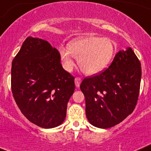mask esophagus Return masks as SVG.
<instances>
[{
	"label": "esophagus",
	"mask_w": 151,
	"mask_h": 151,
	"mask_svg": "<svg viewBox=\"0 0 151 151\" xmlns=\"http://www.w3.org/2000/svg\"><path fill=\"white\" fill-rule=\"evenodd\" d=\"M74 81H75L76 87H79V86H80V85H81L82 80H81V77H76V78L74 79Z\"/></svg>",
	"instance_id": "obj_1"
}]
</instances>
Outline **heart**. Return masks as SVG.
Here are the masks:
<instances>
[{
  "label": "heart",
  "mask_w": 151,
  "mask_h": 151,
  "mask_svg": "<svg viewBox=\"0 0 151 151\" xmlns=\"http://www.w3.org/2000/svg\"><path fill=\"white\" fill-rule=\"evenodd\" d=\"M59 51L66 70L70 71L74 68V57L78 59L79 67L83 72L94 75L108 67L114 56V47L110 39L88 36L70 40L68 49L61 47Z\"/></svg>",
  "instance_id": "heart-1"
}]
</instances>
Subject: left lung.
Here are the masks:
<instances>
[{
    "instance_id": "1",
    "label": "left lung",
    "mask_w": 151,
    "mask_h": 151,
    "mask_svg": "<svg viewBox=\"0 0 151 151\" xmlns=\"http://www.w3.org/2000/svg\"><path fill=\"white\" fill-rule=\"evenodd\" d=\"M142 68L131 47L119 50L108 68L81 84L86 114L92 126L108 129L122 122L135 108Z\"/></svg>"
}]
</instances>
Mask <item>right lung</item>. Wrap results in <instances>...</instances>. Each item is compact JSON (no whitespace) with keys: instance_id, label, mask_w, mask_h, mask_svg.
<instances>
[{"instance_id":"add662e5","label":"right lung","mask_w":151,"mask_h":151,"mask_svg":"<svg viewBox=\"0 0 151 151\" xmlns=\"http://www.w3.org/2000/svg\"><path fill=\"white\" fill-rule=\"evenodd\" d=\"M11 89L22 114L37 126L54 128L64 122L75 89L59 51L47 40L28 37L12 62Z\"/></svg>"}]
</instances>
